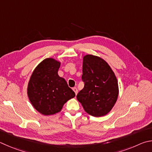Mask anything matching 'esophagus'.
Returning <instances> with one entry per match:
<instances>
[{"instance_id":"34e87169","label":"esophagus","mask_w":152,"mask_h":152,"mask_svg":"<svg viewBox=\"0 0 152 152\" xmlns=\"http://www.w3.org/2000/svg\"><path fill=\"white\" fill-rule=\"evenodd\" d=\"M73 90H74V92H75L76 95H77V94H78V89H77V88H76V87L73 88Z\"/></svg>"}]
</instances>
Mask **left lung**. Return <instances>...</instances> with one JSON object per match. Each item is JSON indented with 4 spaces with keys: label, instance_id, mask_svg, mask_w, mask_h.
I'll return each mask as SVG.
<instances>
[{
    "label": "left lung",
    "instance_id": "obj_1",
    "mask_svg": "<svg viewBox=\"0 0 152 152\" xmlns=\"http://www.w3.org/2000/svg\"><path fill=\"white\" fill-rule=\"evenodd\" d=\"M82 78L84 87L76 98L85 112L101 117L111 111L119 95L118 80L107 62L100 56L83 57Z\"/></svg>",
    "mask_w": 152,
    "mask_h": 152
}]
</instances>
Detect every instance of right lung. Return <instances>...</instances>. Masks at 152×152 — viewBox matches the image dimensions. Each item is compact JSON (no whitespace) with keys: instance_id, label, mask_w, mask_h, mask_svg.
Listing matches in <instances>:
<instances>
[{"instance_id":"obj_1","label":"right lung","mask_w":152,"mask_h":152,"mask_svg":"<svg viewBox=\"0 0 152 152\" xmlns=\"http://www.w3.org/2000/svg\"><path fill=\"white\" fill-rule=\"evenodd\" d=\"M60 64L58 60L47 58L37 65L30 78L27 95L32 106L42 115L60 112L64 104L76 96L58 74Z\"/></svg>"}]
</instances>
